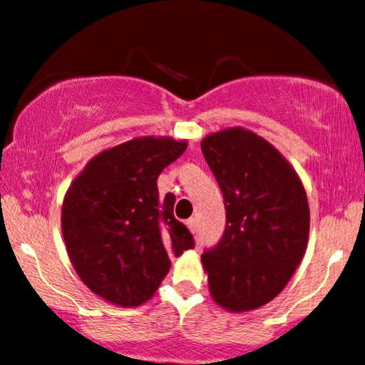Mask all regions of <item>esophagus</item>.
Returning a JSON list of instances; mask_svg holds the SVG:
<instances>
[{
    "label": "esophagus",
    "instance_id": "1",
    "mask_svg": "<svg viewBox=\"0 0 365 365\" xmlns=\"http://www.w3.org/2000/svg\"><path fill=\"white\" fill-rule=\"evenodd\" d=\"M185 225H187V227H188V230H190L192 232H195V219H194V217L187 219Z\"/></svg>",
    "mask_w": 365,
    "mask_h": 365
}]
</instances>
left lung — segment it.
I'll use <instances>...</instances> for the list:
<instances>
[{"mask_svg":"<svg viewBox=\"0 0 365 365\" xmlns=\"http://www.w3.org/2000/svg\"><path fill=\"white\" fill-rule=\"evenodd\" d=\"M226 207L216 247L204 250L210 296L230 311L274 299L304 257L309 205L297 173L265 139L227 129L200 144Z\"/></svg>","mask_w":365,"mask_h":365,"instance_id":"obj_1","label":"left lung"}]
</instances>
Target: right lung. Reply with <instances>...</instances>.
Wrapping results in <instances>:
<instances>
[{
	"mask_svg": "<svg viewBox=\"0 0 365 365\" xmlns=\"http://www.w3.org/2000/svg\"><path fill=\"white\" fill-rule=\"evenodd\" d=\"M187 143L143 138L100 153L73 182L63 204V236L80 279L118 306L146 302L170 270V255L194 248L173 216L175 195L158 177Z\"/></svg>",
	"mask_w": 365,
	"mask_h": 365,
	"instance_id": "add662e5",
	"label": "right lung"
}]
</instances>
